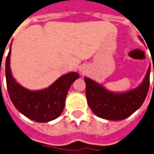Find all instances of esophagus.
<instances>
[{
    "instance_id": "obj_1",
    "label": "esophagus",
    "mask_w": 154,
    "mask_h": 154,
    "mask_svg": "<svg viewBox=\"0 0 154 154\" xmlns=\"http://www.w3.org/2000/svg\"><path fill=\"white\" fill-rule=\"evenodd\" d=\"M80 71H81V72H82V73L85 72V70H84V68H81V69H80Z\"/></svg>"
}]
</instances>
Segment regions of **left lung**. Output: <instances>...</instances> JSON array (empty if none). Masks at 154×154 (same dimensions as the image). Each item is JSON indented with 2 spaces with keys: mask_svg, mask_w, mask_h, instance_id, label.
<instances>
[{
  "mask_svg": "<svg viewBox=\"0 0 154 154\" xmlns=\"http://www.w3.org/2000/svg\"><path fill=\"white\" fill-rule=\"evenodd\" d=\"M148 67L143 83L136 89L124 94H114L90 78L84 77L88 103L97 116L110 121H121L130 116L142 106L147 97L150 84ZM154 72V66H153Z\"/></svg>",
  "mask_w": 154,
  "mask_h": 154,
  "instance_id": "obj_1",
  "label": "left lung"
}]
</instances>
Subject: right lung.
Returning <instances> with one entry per match:
<instances>
[{"mask_svg": "<svg viewBox=\"0 0 154 154\" xmlns=\"http://www.w3.org/2000/svg\"><path fill=\"white\" fill-rule=\"evenodd\" d=\"M10 55L11 49L6 60L7 88L16 109L30 120L37 122H48L60 116L69 88L79 75L77 72L68 73L61 76L48 88L29 91L16 82L11 76Z\"/></svg>", "mask_w": 154, "mask_h": 154, "instance_id": "1", "label": "right lung"}]
</instances>
